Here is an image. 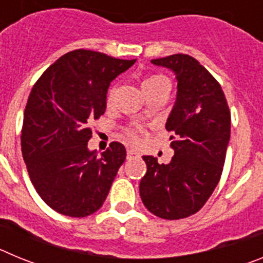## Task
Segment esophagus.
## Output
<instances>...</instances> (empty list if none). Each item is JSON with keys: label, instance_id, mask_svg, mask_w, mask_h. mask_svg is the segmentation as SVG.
<instances>
[{"label": "esophagus", "instance_id": "obj_1", "mask_svg": "<svg viewBox=\"0 0 263 263\" xmlns=\"http://www.w3.org/2000/svg\"><path fill=\"white\" fill-rule=\"evenodd\" d=\"M126 157H127V159H132V158H134V157H139V153H137L136 150H133V148H129V150H127Z\"/></svg>", "mask_w": 263, "mask_h": 263}]
</instances>
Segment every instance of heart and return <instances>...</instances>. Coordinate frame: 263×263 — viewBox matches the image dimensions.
Here are the masks:
<instances>
[{"label": "heart", "instance_id": "1", "mask_svg": "<svg viewBox=\"0 0 263 263\" xmlns=\"http://www.w3.org/2000/svg\"><path fill=\"white\" fill-rule=\"evenodd\" d=\"M162 80H166V79L163 78V76H152V78L146 79L145 81H143L142 85H147V84H154V83H158V81H162ZM127 137H129L130 141H137V138H138V136H137V132L136 130H129L127 132Z\"/></svg>", "mask_w": 263, "mask_h": 263}]
</instances>
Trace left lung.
I'll list each match as a JSON object with an SVG mask.
<instances>
[{"instance_id":"obj_1","label":"left lung","mask_w":263,"mask_h":263,"mask_svg":"<svg viewBox=\"0 0 263 263\" xmlns=\"http://www.w3.org/2000/svg\"><path fill=\"white\" fill-rule=\"evenodd\" d=\"M152 63L173 71L178 81L166 122L167 132L175 134V154L167 164L143 155L147 171L139 195L155 216L179 220L196 213L215 191L231 138V113L220 84L196 59L175 53Z\"/></svg>"}]
</instances>
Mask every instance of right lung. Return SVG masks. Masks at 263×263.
<instances>
[{"label":"right lung","mask_w":263,"mask_h":263,"mask_svg":"<svg viewBox=\"0 0 263 263\" xmlns=\"http://www.w3.org/2000/svg\"><path fill=\"white\" fill-rule=\"evenodd\" d=\"M137 59L90 50L60 57L32 87L23 116L22 146L31 183L48 206L85 217L101 208L126 150L111 142L90 152V121L105 113L109 85Z\"/></svg>","instance_id":"add662e5"}]
</instances>
